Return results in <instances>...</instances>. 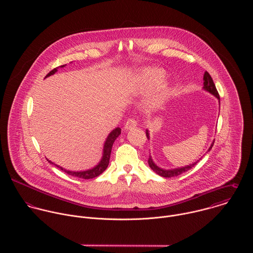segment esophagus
Wrapping results in <instances>:
<instances>
[{"mask_svg": "<svg viewBox=\"0 0 253 253\" xmlns=\"http://www.w3.org/2000/svg\"><path fill=\"white\" fill-rule=\"evenodd\" d=\"M136 125H137L136 120H135V119H133V118H129V119L126 121V123L125 124V128H126V129H130V128H132V127L136 126Z\"/></svg>", "mask_w": 253, "mask_h": 253, "instance_id": "34e87169", "label": "esophagus"}]
</instances>
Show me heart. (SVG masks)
<instances>
[{
    "label": "heart",
    "instance_id": "heart-1",
    "mask_svg": "<svg viewBox=\"0 0 253 253\" xmlns=\"http://www.w3.org/2000/svg\"><path fill=\"white\" fill-rule=\"evenodd\" d=\"M163 80H164V74L160 70H156V69L146 70L138 78L139 83L145 88L154 87L160 84L163 82Z\"/></svg>",
    "mask_w": 253,
    "mask_h": 253
}]
</instances>
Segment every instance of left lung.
<instances>
[{
    "label": "left lung",
    "mask_w": 253,
    "mask_h": 253,
    "mask_svg": "<svg viewBox=\"0 0 253 253\" xmlns=\"http://www.w3.org/2000/svg\"><path fill=\"white\" fill-rule=\"evenodd\" d=\"M204 81H205V82H204V88H205L206 90L210 91L211 93H212L213 95H215L217 98L220 100V96H219V93H218V91H217L216 86H215V84H214V83H213V80H212L211 76L210 75V73L208 72V71H206L205 74H204ZM146 135H147V138H149V133H148V131H146ZM213 144H214V142H212V144L210 147L209 151H211V149L212 148ZM148 164H149L150 168H151L157 174H159V175H161V176H163V177H167V178H168V177L178 176V175H180L182 173L188 171V170L191 169L197 163H194L193 165H190V166H187V167H184V168H181V169H171V170H166V169H160L159 167H157V166L154 164V162H153V160L151 159V157L148 159Z\"/></svg>",
    "instance_id": "obj_1"
}]
</instances>
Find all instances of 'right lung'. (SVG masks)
I'll use <instances>...</instances> for the list:
<instances>
[{
	"instance_id": "1",
	"label": "right lung",
	"mask_w": 253,
	"mask_h": 253,
	"mask_svg": "<svg viewBox=\"0 0 253 253\" xmlns=\"http://www.w3.org/2000/svg\"><path fill=\"white\" fill-rule=\"evenodd\" d=\"M59 67H64V65H61ZM58 67L54 68L53 70H51L50 72L48 73L45 77H48L50 75H53L54 73L57 71ZM121 134V128L120 127H117L115 128L110 134H109L106 141H105V144H104V149H103V157L100 161V163L95 167L93 168L92 169H88V170H85V171H70V170H67V169H64L63 168L61 167H58L56 166L58 169H60L62 171H64L65 173L69 174V175H72L75 177H79V178H82V179H91V178H94V177H97L98 175H100L108 167L109 161H110V156H111V151H112V146L114 141L117 139V137ZM50 162V161H48ZM51 163V162H50ZM52 164V163H51Z\"/></svg>"
}]
</instances>
